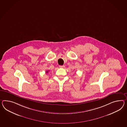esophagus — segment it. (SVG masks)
I'll use <instances>...</instances> for the list:
<instances>
[{
	"mask_svg": "<svg viewBox=\"0 0 127 127\" xmlns=\"http://www.w3.org/2000/svg\"><path fill=\"white\" fill-rule=\"evenodd\" d=\"M64 67H65L64 65H60L59 66V68H64Z\"/></svg>",
	"mask_w": 127,
	"mask_h": 127,
	"instance_id": "esophagus-1",
	"label": "esophagus"
}]
</instances>
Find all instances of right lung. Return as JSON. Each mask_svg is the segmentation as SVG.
Returning <instances> with one entry per match:
<instances>
[{"instance_id": "add662e5", "label": "right lung", "mask_w": 127, "mask_h": 127, "mask_svg": "<svg viewBox=\"0 0 127 127\" xmlns=\"http://www.w3.org/2000/svg\"><path fill=\"white\" fill-rule=\"evenodd\" d=\"M48 71H46V73H48Z\"/></svg>"}]
</instances>
